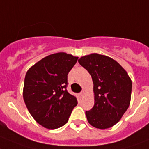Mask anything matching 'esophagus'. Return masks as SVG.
<instances>
[{"mask_svg": "<svg viewBox=\"0 0 149 149\" xmlns=\"http://www.w3.org/2000/svg\"><path fill=\"white\" fill-rule=\"evenodd\" d=\"M84 94H85L84 91H81L80 93V95H81V97H84Z\"/></svg>", "mask_w": 149, "mask_h": 149, "instance_id": "1", "label": "esophagus"}]
</instances>
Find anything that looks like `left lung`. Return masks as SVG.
I'll list each match as a JSON object with an SVG mask.
<instances>
[{
	"instance_id": "obj_1",
	"label": "left lung",
	"mask_w": 149,
	"mask_h": 149,
	"mask_svg": "<svg viewBox=\"0 0 149 149\" xmlns=\"http://www.w3.org/2000/svg\"><path fill=\"white\" fill-rule=\"evenodd\" d=\"M78 62L91 75L94 84V105L85 112L88 123L101 130L112 127L130 106L132 81L117 61L106 55L91 54Z\"/></svg>"
}]
</instances>
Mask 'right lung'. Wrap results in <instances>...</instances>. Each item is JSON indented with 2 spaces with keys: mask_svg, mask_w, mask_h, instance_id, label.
Returning <instances> with one entry per match:
<instances>
[{
  "mask_svg": "<svg viewBox=\"0 0 149 149\" xmlns=\"http://www.w3.org/2000/svg\"><path fill=\"white\" fill-rule=\"evenodd\" d=\"M78 57L65 52L48 55L27 71L23 100L29 113L46 129H58L68 121L77 104L67 91L68 74Z\"/></svg>",
  "mask_w": 149,
  "mask_h": 149,
  "instance_id": "add662e5",
  "label": "right lung"
}]
</instances>
